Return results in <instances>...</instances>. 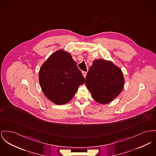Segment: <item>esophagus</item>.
<instances>
[{
    "label": "esophagus",
    "mask_w": 156,
    "mask_h": 156,
    "mask_svg": "<svg viewBox=\"0 0 156 156\" xmlns=\"http://www.w3.org/2000/svg\"><path fill=\"white\" fill-rule=\"evenodd\" d=\"M87 72H85V71H83L82 72V73H83V77L84 78H85V76H86V75H87Z\"/></svg>",
    "instance_id": "34e87169"
}]
</instances>
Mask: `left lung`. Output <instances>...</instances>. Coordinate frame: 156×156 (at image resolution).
<instances>
[{
  "instance_id": "1",
  "label": "left lung",
  "mask_w": 156,
  "mask_h": 156,
  "mask_svg": "<svg viewBox=\"0 0 156 156\" xmlns=\"http://www.w3.org/2000/svg\"><path fill=\"white\" fill-rule=\"evenodd\" d=\"M125 80L118 66L110 60L95 59L85 78L92 98L101 104L113 101L121 92Z\"/></svg>"
}]
</instances>
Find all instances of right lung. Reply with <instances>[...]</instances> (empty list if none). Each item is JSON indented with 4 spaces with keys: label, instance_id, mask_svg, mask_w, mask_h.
<instances>
[{
    "label": "right lung",
    "instance_id": "obj_1",
    "mask_svg": "<svg viewBox=\"0 0 156 156\" xmlns=\"http://www.w3.org/2000/svg\"><path fill=\"white\" fill-rule=\"evenodd\" d=\"M39 82L48 100L56 105H64L72 100L85 79L71 54L61 49L42 65Z\"/></svg>",
    "mask_w": 156,
    "mask_h": 156
}]
</instances>
